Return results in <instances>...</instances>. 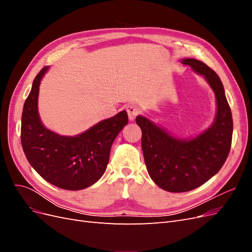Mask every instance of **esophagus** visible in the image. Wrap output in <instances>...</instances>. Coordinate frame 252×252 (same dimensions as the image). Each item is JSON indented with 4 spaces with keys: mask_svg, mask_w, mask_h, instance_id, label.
I'll use <instances>...</instances> for the list:
<instances>
[{
    "mask_svg": "<svg viewBox=\"0 0 252 252\" xmlns=\"http://www.w3.org/2000/svg\"><path fill=\"white\" fill-rule=\"evenodd\" d=\"M126 110L128 113V118L130 121H133L135 119V117L140 113V109L138 108V106L134 104H129L126 107Z\"/></svg>",
    "mask_w": 252,
    "mask_h": 252,
    "instance_id": "1",
    "label": "esophagus"
}]
</instances>
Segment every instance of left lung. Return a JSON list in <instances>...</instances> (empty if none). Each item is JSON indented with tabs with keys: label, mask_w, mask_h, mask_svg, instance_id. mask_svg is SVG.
Listing matches in <instances>:
<instances>
[{
	"label": "left lung",
	"mask_w": 252,
	"mask_h": 252,
	"mask_svg": "<svg viewBox=\"0 0 252 252\" xmlns=\"http://www.w3.org/2000/svg\"><path fill=\"white\" fill-rule=\"evenodd\" d=\"M182 63L204 75L215 91L217 116L213 124L191 140H180L152 123L136 117L142 129V149L147 171L156 184L170 192H186L203 185L222 168L232 141V114L223 84L210 67L199 60Z\"/></svg>",
	"instance_id": "obj_1"
}]
</instances>
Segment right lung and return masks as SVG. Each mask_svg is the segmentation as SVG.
<instances>
[{
	"label": "right lung",
	"mask_w": 252,
	"mask_h": 252,
	"mask_svg": "<svg viewBox=\"0 0 252 252\" xmlns=\"http://www.w3.org/2000/svg\"><path fill=\"white\" fill-rule=\"evenodd\" d=\"M48 66L36 74L22 113L21 143L29 164L50 184L81 190L101 179L109 161L111 145L128 123L125 110L101 121L75 136L57 134L45 128L37 112L40 83Z\"/></svg>",
	"instance_id": "right-lung-1"
}]
</instances>
